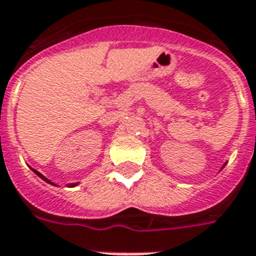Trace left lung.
I'll list each match as a JSON object with an SVG mask.
<instances>
[{"instance_id":"1","label":"left lung","mask_w":256,"mask_h":256,"mask_svg":"<svg viewBox=\"0 0 256 256\" xmlns=\"http://www.w3.org/2000/svg\"><path fill=\"white\" fill-rule=\"evenodd\" d=\"M224 167H225V166H224Z\"/></svg>"}]
</instances>
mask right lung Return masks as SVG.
I'll return each instance as SVG.
<instances>
[{"label":"right lung","mask_w":256,"mask_h":256,"mask_svg":"<svg viewBox=\"0 0 256 256\" xmlns=\"http://www.w3.org/2000/svg\"><path fill=\"white\" fill-rule=\"evenodd\" d=\"M32 171H34V172H35V174H36V175H38V176H39V178H43V180H44V182H48V184H52V186H56V184H54V182H50L48 178H44V176L42 175V174H39V172H38V171H35V170H32ZM78 186V182H74V184H70V186Z\"/></svg>","instance_id":"add662e5"}]
</instances>
